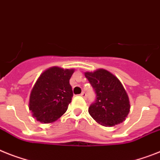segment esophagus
<instances>
[{
  "label": "esophagus",
  "mask_w": 160,
  "mask_h": 160,
  "mask_svg": "<svg viewBox=\"0 0 160 160\" xmlns=\"http://www.w3.org/2000/svg\"><path fill=\"white\" fill-rule=\"evenodd\" d=\"M80 96L83 97L84 98H87L86 92H81V94H80Z\"/></svg>",
  "instance_id": "1"
}]
</instances>
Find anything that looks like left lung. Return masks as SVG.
<instances>
[{
    "mask_svg": "<svg viewBox=\"0 0 160 160\" xmlns=\"http://www.w3.org/2000/svg\"><path fill=\"white\" fill-rule=\"evenodd\" d=\"M96 93V100L89 106L88 113L103 126H115L125 120L130 111L128 97L121 82L107 70L85 72Z\"/></svg>",
    "mask_w": 160,
    "mask_h": 160,
    "instance_id": "left-lung-1",
    "label": "left lung"
}]
</instances>
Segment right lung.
I'll use <instances>...</instances> for the list:
<instances>
[{
	"label": "right lung",
	"mask_w": 160,
	"mask_h": 160,
	"mask_svg": "<svg viewBox=\"0 0 160 160\" xmlns=\"http://www.w3.org/2000/svg\"><path fill=\"white\" fill-rule=\"evenodd\" d=\"M74 70L53 67L41 74L31 92L29 109L40 122L51 123L65 113L73 97L69 83Z\"/></svg>",
	"instance_id": "add662e5"
}]
</instances>
